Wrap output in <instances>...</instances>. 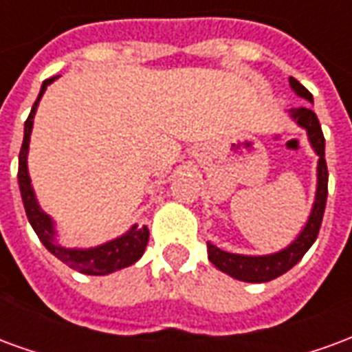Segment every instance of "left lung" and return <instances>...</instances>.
I'll return each instance as SVG.
<instances>
[{"mask_svg": "<svg viewBox=\"0 0 352 352\" xmlns=\"http://www.w3.org/2000/svg\"><path fill=\"white\" fill-rule=\"evenodd\" d=\"M292 89L296 94H300L301 98L313 102V94L303 87V85L290 77ZM292 117L307 131L311 146L315 148L316 155H318V184H316V199L313 204V210L309 216L307 226L303 228L300 236L294 243L284 248V250L271 254V256H241V254H231V252L220 250L218 246L206 243L208 248V260L216 265V267L228 273L236 280H244V283H269L276 276L284 275L286 271H290L298 261L305 256V252L313 246V243L318 236L320 231V223H322L324 208H326V199H328V166H326V159H324V134L318 123V117L309 106H300V108L290 109Z\"/></svg>", "mask_w": 352, "mask_h": 352, "instance_id": "left-lung-1", "label": "left lung"}]
</instances>
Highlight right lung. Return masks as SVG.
Listing matches in <instances>:
<instances>
[{
  "mask_svg": "<svg viewBox=\"0 0 352 352\" xmlns=\"http://www.w3.org/2000/svg\"><path fill=\"white\" fill-rule=\"evenodd\" d=\"M54 79H56V76L51 77V79H45L43 85H41V91H39V96L34 102L32 111H30L28 119L24 123V140H22L21 153H19V186H21L24 210H26L28 221L32 223L36 235L39 236V241L43 243L45 248L51 252L52 256H56L66 265L76 269V271H81V273H87V275H108V273H113L117 269L129 267V265L140 260L149 239L148 228L146 226L144 228L134 226L126 235L119 236V239L111 241V243L96 246V248H89V250L62 248L60 244L54 241V229H52L51 218L39 208L36 195H34V189H32V184H30L26 157H28V144L32 126H34V116H36L37 104L41 100L47 85H51Z\"/></svg>",
  "mask_w": 352,
  "mask_h": 352,
  "instance_id": "1",
  "label": "right lung"
}]
</instances>
